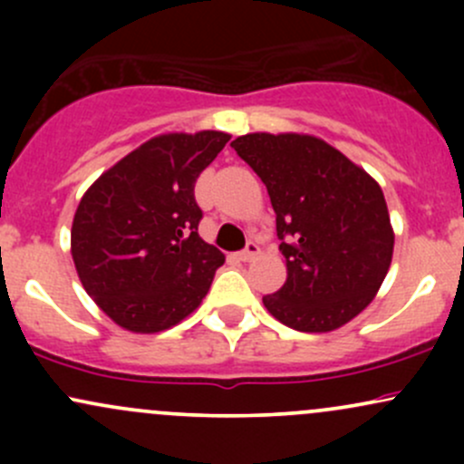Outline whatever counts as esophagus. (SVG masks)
<instances>
[{"label": "esophagus", "instance_id": "1", "mask_svg": "<svg viewBox=\"0 0 464 464\" xmlns=\"http://www.w3.org/2000/svg\"><path fill=\"white\" fill-rule=\"evenodd\" d=\"M259 255V246L255 242H248L246 248L239 250V253H236V257L239 259V262H250V259H255Z\"/></svg>", "mask_w": 464, "mask_h": 464}]
</instances>
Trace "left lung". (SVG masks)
Returning a JSON list of instances; mask_svg holds the SVG:
<instances>
[{"instance_id": "obj_1", "label": "left lung", "mask_w": 464, "mask_h": 464, "mask_svg": "<svg viewBox=\"0 0 464 464\" xmlns=\"http://www.w3.org/2000/svg\"><path fill=\"white\" fill-rule=\"evenodd\" d=\"M231 148L255 169L276 214L285 284L264 296L296 332H332L372 301L391 268L392 236L380 185L312 135H242Z\"/></svg>"}]
</instances>
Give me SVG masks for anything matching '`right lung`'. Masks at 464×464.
<instances>
[{
	"instance_id": "right-lung-1",
	"label": "right lung",
	"mask_w": 464,
	"mask_h": 464,
	"mask_svg": "<svg viewBox=\"0 0 464 464\" xmlns=\"http://www.w3.org/2000/svg\"><path fill=\"white\" fill-rule=\"evenodd\" d=\"M231 135L154 137L104 172L80 200L72 255L84 290L106 316L154 334L189 316L225 255L198 236L194 185Z\"/></svg>"
}]
</instances>
